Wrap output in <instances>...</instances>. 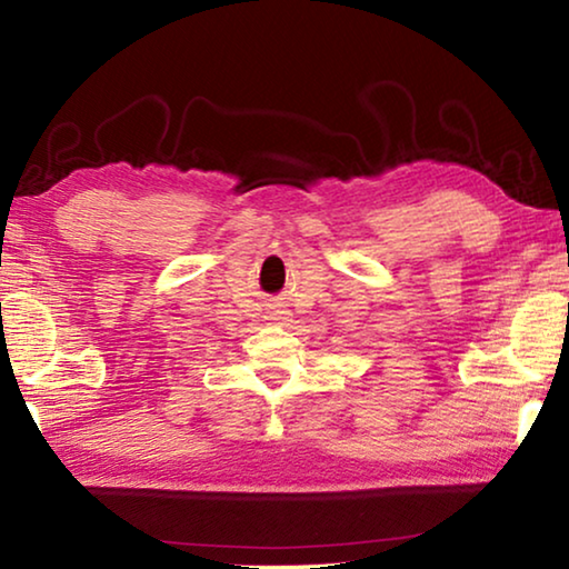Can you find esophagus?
I'll use <instances>...</instances> for the list:
<instances>
[{
  "label": "esophagus",
  "mask_w": 569,
  "mask_h": 569,
  "mask_svg": "<svg viewBox=\"0 0 569 569\" xmlns=\"http://www.w3.org/2000/svg\"><path fill=\"white\" fill-rule=\"evenodd\" d=\"M271 319L276 321V323H281V321H286V311H273V316Z\"/></svg>",
  "instance_id": "esophagus-1"
}]
</instances>
